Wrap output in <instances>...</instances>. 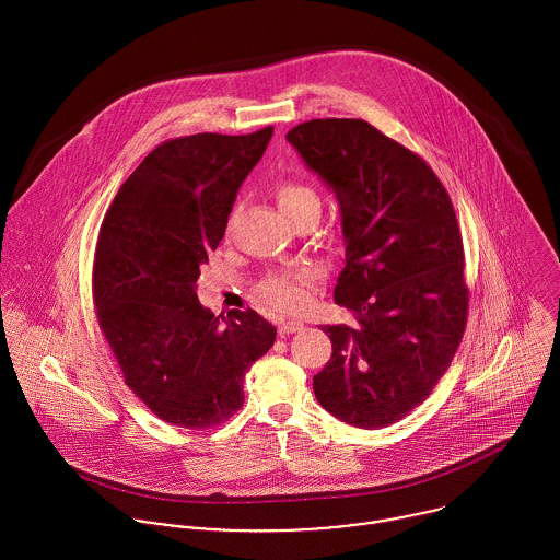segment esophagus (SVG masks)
<instances>
[{
    "label": "esophagus",
    "instance_id": "1",
    "mask_svg": "<svg viewBox=\"0 0 560 560\" xmlns=\"http://www.w3.org/2000/svg\"><path fill=\"white\" fill-rule=\"evenodd\" d=\"M304 329V320L289 319L282 320L278 325V334L280 336H289V334H295V331H302Z\"/></svg>",
    "mask_w": 560,
    "mask_h": 560
}]
</instances>
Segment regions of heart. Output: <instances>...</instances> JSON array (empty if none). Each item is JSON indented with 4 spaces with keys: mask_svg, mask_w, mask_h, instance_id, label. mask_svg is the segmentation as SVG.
Masks as SVG:
<instances>
[{
    "mask_svg": "<svg viewBox=\"0 0 560 560\" xmlns=\"http://www.w3.org/2000/svg\"><path fill=\"white\" fill-rule=\"evenodd\" d=\"M280 211L293 220L295 215L304 211H317L319 213L320 200L315 189L300 185V183H282L276 191ZM311 273L298 271V273H271L267 276L258 293L267 306L280 313H293L300 311L308 302V289H311Z\"/></svg>",
    "mask_w": 560,
    "mask_h": 560,
    "instance_id": "heart-1",
    "label": "heart"
}]
</instances>
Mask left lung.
<instances>
[{
  "label": "left lung",
  "instance_id": "1",
  "mask_svg": "<svg viewBox=\"0 0 560 560\" xmlns=\"http://www.w3.org/2000/svg\"><path fill=\"white\" fill-rule=\"evenodd\" d=\"M287 140L336 194L345 267L334 302L355 315L320 327L331 360L315 397L351 427H388L431 395L466 329L453 202L424 161L366 120H308Z\"/></svg>",
  "mask_w": 560,
  "mask_h": 560
}]
</instances>
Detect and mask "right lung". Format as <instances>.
<instances>
[{
	"label": "right lung",
	"instance_id": "obj_1",
	"mask_svg": "<svg viewBox=\"0 0 560 560\" xmlns=\"http://www.w3.org/2000/svg\"><path fill=\"white\" fill-rule=\"evenodd\" d=\"M273 129L170 140L118 189L98 233L94 304L127 386L161 420L207 429L243 405V377L276 327L254 311L209 313L196 293L243 180Z\"/></svg>",
	"mask_w": 560,
	"mask_h": 560
}]
</instances>
